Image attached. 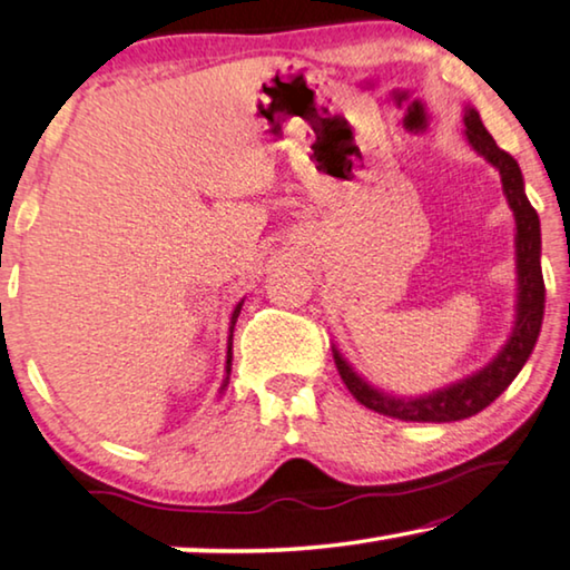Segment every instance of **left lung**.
<instances>
[{
	"label": "left lung",
	"mask_w": 570,
	"mask_h": 570,
	"mask_svg": "<svg viewBox=\"0 0 570 570\" xmlns=\"http://www.w3.org/2000/svg\"><path fill=\"white\" fill-rule=\"evenodd\" d=\"M465 136L478 154L485 156L499 169L501 185H504L507 200L517 218V272H519V303H517V326L511 332L499 357L485 365L481 373L465 377L455 385L436 391L424 399H393V395L377 393L334 350V365L340 370L344 385L365 409H373L383 416L403 419V422H460L483 411L489 403L499 399L514 381L519 370L532 354L542 326V311H546V283L540 269V218L524 195V183L519 164L499 148L489 130L483 128L481 115L465 110Z\"/></svg>",
	"instance_id": "8db88e82"
}]
</instances>
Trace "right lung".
<instances>
[{
	"label": "right lung",
	"mask_w": 570,
	"mask_h": 570,
	"mask_svg": "<svg viewBox=\"0 0 570 570\" xmlns=\"http://www.w3.org/2000/svg\"><path fill=\"white\" fill-rule=\"evenodd\" d=\"M238 313H242V303H238V305H236L234 316H230V336H234V324H236ZM230 336H228V360H226V375L230 373ZM226 383H228V377H226ZM226 383H224V387H226Z\"/></svg>",
	"instance_id": "right-lung-1"
}]
</instances>
